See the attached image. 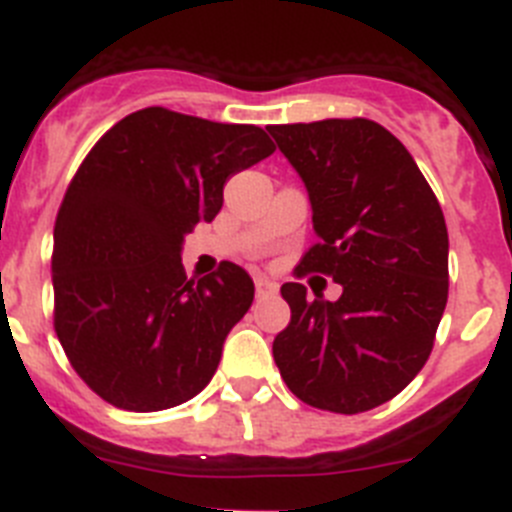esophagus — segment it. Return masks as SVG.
<instances>
[{"instance_id":"1","label":"esophagus","mask_w":512,"mask_h":512,"mask_svg":"<svg viewBox=\"0 0 512 512\" xmlns=\"http://www.w3.org/2000/svg\"><path fill=\"white\" fill-rule=\"evenodd\" d=\"M277 289H279L277 282H271V279L266 277H256V297H259V300H264V297H274L277 295Z\"/></svg>"}]
</instances>
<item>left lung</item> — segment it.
Masks as SVG:
<instances>
[{
    "mask_svg": "<svg viewBox=\"0 0 512 512\" xmlns=\"http://www.w3.org/2000/svg\"><path fill=\"white\" fill-rule=\"evenodd\" d=\"M305 182L320 241L302 256L343 287L336 302L282 284L292 310L274 361L292 395L354 415L392 400L431 356L449 300V233L436 194L379 122L269 125Z\"/></svg>",
    "mask_w": 512,
    "mask_h": 512,
    "instance_id": "8db88e82",
    "label": "left lung"
}]
</instances>
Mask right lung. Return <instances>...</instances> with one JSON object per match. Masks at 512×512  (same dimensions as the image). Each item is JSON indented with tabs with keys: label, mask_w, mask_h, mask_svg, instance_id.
<instances>
[{
	"label": "right lung",
	"mask_w": 512,
	"mask_h": 512,
	"mask_svg": "<svg viewBox=\"0 0 512 512\" xmlns=\"http://www.w3.org/2000/svg\"><path fill=\"white\" fill-rule=\"evenodd\" d=\"M274 151L256 125L146 107L81 161L53 228V328L102 400L153 413L205 390L253 282L230 261L187 279L184 235L215 220L230 176Z\"/></svg>",
	"instance_id": "add662e5"
}]
</instances>
